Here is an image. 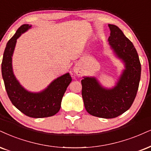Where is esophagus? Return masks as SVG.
<instances>
[{
    "label": "esophagus",
    "mask_w": 151,
    "mask_h": 151,
    "mask_svg": "<svg viewBox=\"0 0 151 151\" xmlns=\"http://www.w3.org/2000/svg\"><path fill=\"white\" fill-rule=\"evenodd\" d=\"M74 72H75L78 76H80L81 74V70H80V69H78V68H74Z\"/></svg>",
    "instance_id": "34e87169"
}]
</instances>
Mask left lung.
<instances>
[{
    "instance_id": "obj_1",
    "label": "left lung",
    "mask_w": 151,
    "mask_h": 151,
    "mask_svg": "<svg viewBox=\"0 0 151 151\" xmlns=\"http://www.w3.org/2000/svg\"><path fill=\"white\" fill-rule=\"evenodd\" d=\"M109 45L124 63V70L116 85L104 88L94 77H83L82 96L86 111L93 116L114 118L131 107L138 91L141 67L134 46L117 26L109 24Z\"/></svg>"
}]
</instances>
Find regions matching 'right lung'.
<instances>
[{
    "instance_id": "right-lung-1",
    "label": "right lung",
    "mask_w": 151,
    "mask_h": 151,
    "mask_svg": "<svg viewBox=\"0 0 151 151\" xmlns=\"http://www.w3.org/2000/svg\"><path fill=\"white\" fill-rule=\"evenodd\" d=\"M31 26L24 24L7 42L3 53L1 71L7 94L13 105L27 116L34 118H46L59 112L66 88L72 81L68 73L57 78L46 89L38 93L26 90L13 73L12 57L17 39Z\"/></svg>"
}]
</instances>
